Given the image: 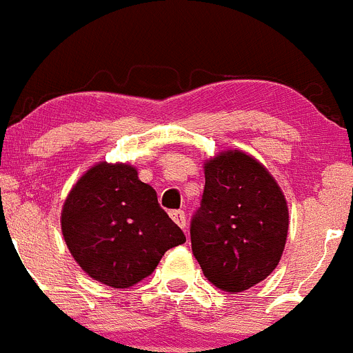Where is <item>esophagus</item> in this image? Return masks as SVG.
Returning <instances> with one entry per match:
<instances>
[{
    "label": "esophagus",
    "mask_w": 353,
    "mask_h": 353,
    "mask_svg": "<svg viewBox=\"0 0 353 353\" xmlns=\"http://www.w3.org/2000/svg\"><path fill=\"white\" fill-rule=\"evenodd\" d=\"M170 217L176 221L177 226H181V228L188 233V223H186V214H184V210H172V212H170Z\"/></svg>",
    "instance_id": "esophagus-1"
}]
</instances>
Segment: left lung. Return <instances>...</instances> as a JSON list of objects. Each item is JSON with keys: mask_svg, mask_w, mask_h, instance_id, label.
<instances>
[{"mask_svg": "<svg viewBox=\"0 0 353 353\" xmlns=\"http://www.w3.org/2000/svg\"><path fill=\"white\" fill-rule=\"evenodd\" d=\"M192 251L207 281L242 292L265 281L284 252L289 210L281 186L251 154L228 150L203 163Z\"/></svg>", "mask_w": 353, "mask_h": 353, "instance_id": "1", "label": "left lung"}]
</instances>
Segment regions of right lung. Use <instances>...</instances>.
I'll return each mask as SVG.
<instances>
[{"instance_id": "right-lung-1", "label": "right lung", "mask_w": 353, "mask_h": 353, "mask_svg": "<svg viewBox=\"0 0 353 353\" xmlns=\"http://www.w3.org/2000/svg\"><path fill=\"white\" fill-rule=\"evenodd\" d=\"M61 228L81 270L114 289L146 279L161 256L186 242L157 192L128 163L101 161L88 169L65 199Z\"/></svg>"}]
</instances>
